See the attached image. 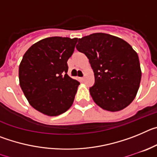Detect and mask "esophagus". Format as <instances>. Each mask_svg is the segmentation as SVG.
<instances>
[{"instance_id":"34e87169","label":"esophagus","mask_w":157,"mask_h":157,"mask_svg":"<svg viewBox=\"0 0 157 157\" xmlns=\"http://www.w3.org/2000/svg\"><path fill=\"white\" fill-rule=\"evenodd\" d=\"M79 79L81 80V81H84V80H85V78H84V77H81V78H79Z\"/></svg>"}]
</instances>
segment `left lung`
Returning a JSON list of instances; mask_svg holds the SVG:
<instances>
[{
    "label": "left lung",
    "instance_id": "left-lung-1",
    "mask_svg": "<svg viewBox=\"0 0 157 157\" xmlns=\"http://www.w3.org/2000/svg\"><path fill=\"white\" fill-rule=\"evenodd\" d=\"M76 48L90 60L95 82L90 88L101 109L117 112L136 97L141 78L139 59L131 45L122 38L95 33L78 39Z\"/></svg>",
    "mask_w": 157,
    "mask_h": 157
}]
</instances>
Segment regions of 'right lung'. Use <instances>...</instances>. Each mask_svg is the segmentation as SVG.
Returning <instances> with one entry per match:
<instances>
[{
    "mask_svg": "<svg viewBox=\"0 0 157 157\" xmlns=\"http://www.w3.org/2000/svg\"><path fill=\"white\" fill-rule=\"evenodd\" d=\"M78 38L50 37L37 41L23 55L19 85L34 109L56 116L70 109L80 83L67 73V59Z\"/></svg>",
    "mask_w": 157,
    "mask_h": 157,
    "instance_id": "add662e5",
    "label": "right lung"
}]
</instances>
